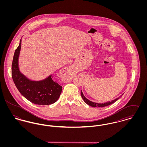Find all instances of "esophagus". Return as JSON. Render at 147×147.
Segmentation results:
<instances>
[{
    "label": "esophagus",
    "instance_id": "obj_1",
    "mask_svg": "<svg viewBox=\"0 0 147 147\" xmlns=\"http://www.w3.org/2000/svg\"><path fill=\"white\" fill-rule=\"evenodd\" d=\"M65 70H67V71L68 72V73H70V71H71V69H70V68H67V69H65Z\"/></svg>",
    "mask_w": 147,
    "mask_h": 147
}]
</instances>
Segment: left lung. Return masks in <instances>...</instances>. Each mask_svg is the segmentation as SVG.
Returning <instances> with one entry per match:
<instances>
[{"instance_id":"1","label":"left lung","mask_w":147,"mask_h":147,"mask_svg":"<svg viewBox=\"0 0 147 147\" xmlns=\"http://www.w3.org/2000/svg\"><path fill=\"white\" fill-rule=\"evenodd\" d=\"M122 95L121 96H122ZM81 96H82V97L83 98L84 102L86 104H88V105H89L90 106H92V107H105V106H109V105H111V104H112L113 103H114L117 100H118L119 98H121V96H119V98H117L115 100H112L111 101H109L107 102H105V103H104V104L103 103L102 104H98V103H96V102H92L91 101L89 100L88 99H87L84 96V95H83V92H82V91H81Z\"/></svg>"}]
</instances>
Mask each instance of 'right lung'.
Segmentation results:
<instances>
[{"label": "right lung", "instance_id": "right-lung-1", "mask_svg": "<svg viewBox=\"0 0 147 147\" xmlns=\"http://www.w3.org/2000/svg\"><path fill=\"white\" fill-rule=\"evenodd\" d=\"M21 45L20 40L15 51L11 65V75L16 87L23 96L33 104L47 105L55 103L60 96L62 86L53 80L52 75L40 82L31 81L22 75L18 67Z\"/></svg>", "mask_w": 147, "mask_h": 147}]
</instances>
